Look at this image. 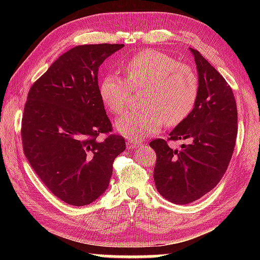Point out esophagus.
I'll return each mask as SVG.
<instances>
[{"label": "esophagus", "instance_id": "obj_1", "mask_svg": "<svg viewBox=\"0 0 260 260\" xmlns=\"http://www.w3.org/2000/svg\"><path fill=\"white\" fill-rule=\"evenodd\" d=\"M141 147V143L133 142V141H127V148L128 149H139Z\"/></svg>", "mask_w": 260, "mask_h": 260}]
</instances>
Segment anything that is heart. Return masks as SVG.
<instances>
[{
	"label": "heart",
	"mask_w": 260,
	"mask_h": 260,
	"mask_svg": "<svg viewBox=\"0 0 260 260\" xmlns=\"http://www.w3.org/2000/svg\"><path fill=\"white\" fill-rule=\"evenodd\" d=\"M126 80L116 74L104 76L99 86L103 103L113 114L126 109L131 89L146 88L142 110L126 112L117 121V131L132 141L156 134L162 125L177 126L192 112L199 99L196 72L174 57L157 50H143L126 61Z\"/></svg>",
	"instance_id": "b5f03b06"
}]
</instances>
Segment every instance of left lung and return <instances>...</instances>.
I'll list each match as a JSON object with an SVG mask.
<instances>
[{
    "mask_svg": "<svg viewBox=\"0 0 260 260\" xmlns=\"http://www.w3.org/2000/svg\"><path fill=\"white\" fill-rule=\"evenodd\" d=\"M190 50L200 80L195 108L167 140L149 143L157 156V190L175 204L191 203L217 186L230 165L237 136V108L231 86L199 50ZM187 138L189 143L180 151L168 146L170 140Z\"/></svg>",
    "mask_w": 260,
    "mask_h": 260,
    "instance_id": "8db88e82",
    "label": "left lung"
}]
</instances>
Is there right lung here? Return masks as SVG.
<instances>
[{
	"instance_id": "right-lung-1",
	"label": "right lung",
	"mask_w": 260,
	"mask_h": 260,
	"mask_svg": "<svg viewBox=\"0 0 260 260\" xmlns=\"http://www.w3.org/2000/svg\"><path fill=\"white\" fill-rule=\"evenodd\" d=\"M122 47H74L29 88L20 131L24 153L46 187L70 205L90 204L102 195L126 148L125 139L111 133L99 93V68Z\"/></svg>"
}]
</instances>
